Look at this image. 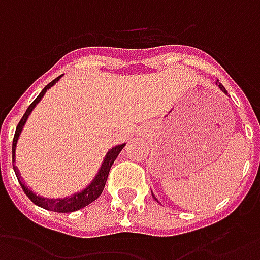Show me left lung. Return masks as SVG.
<instances>
[{
    "label": "left lung",
    "instance_id": "obj_1",
    "mask_svg": "<svg viewBox=\"0 0 260 260\" xmlns=\"http://www.w3.org/2000/svg\"><path fill=\"white\" fill-rule=\"evenodd\" d=\"M216 84H217V83H216ZM219 88H220V90H221V91H223V92H224V94H227V91H226V88H224V87L221 86L220 83H219ZM151 192H152V191H151ZM152 197H153V198H155V195H153V194H152ZM155 200H156V198H155ZM156 201H158V200H156Z\"/></svg>",
    "mask_w": 260,
    "mask_h": 260
}]
</instances>
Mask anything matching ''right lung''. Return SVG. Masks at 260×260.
I'll list each match as a JSON object with an SVG mask.
<instances>
[{"mask_svg": "<svg viewBox=\"0 0 260 260\" xmlns=\"http://www.w3.org/2000/svg\"><path fill=\"white\" fill-rule=\"evenodd\" d=\"M63 75L58 76L55 80H52L50 84H47V86L43 88V91L40 92L39 96L34 100L31 104H30V107L26 109L24 112L23 117L20 119V122H19L18 127H16V132H15V137H13V143H12V164H13V170H15V174H16V177H18V181L20 187H22V190L24 191V194L27 195L30 198V201L33 202L34 205L40 206V208H44L47 210H52V212H58V213H69V212H76V210L81 209V208H86L87 205H90L91 202H94V201L102 194V191H104V187H105V183H107L108 179V174H109V170H111V166L113 165V162L116 160L117 155L120 153V151L123 149V147L126 145V144H120V145H116V147H113L107 152L105 155V158H104V162H102L101 168L100 170L96 172L95 177L92 179L90 184L87 185L86 188H83L79 192H75V194H72L70 197H66V198H44V197H41V195L34 194L33 191L30 190L29 187H26L23 183V180L20 179V174H19L18 168L15 166V159H16V144H18L19 136H20V133L23 130L24 124L27 122V119H29L30 113L33 111L36 105L41 101V98L44 96V94L47 92V90H50L51 87L54 86L55 83H58L60 77Z\"/></svg>", "mask_w": 260, "mask_h": 260, "instance_id": "right-lung-1", "label": "right lung"}]
</instances>
